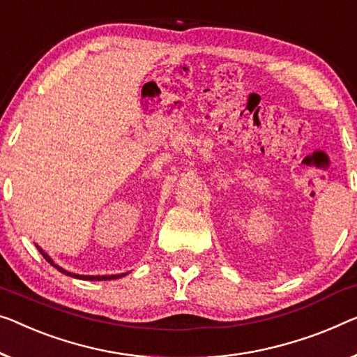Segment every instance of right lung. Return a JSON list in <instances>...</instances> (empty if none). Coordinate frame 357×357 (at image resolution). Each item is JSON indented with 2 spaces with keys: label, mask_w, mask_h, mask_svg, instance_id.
Listing matches in <instances>:
<instances>
[{
  "label": "right lung",
  "mask_w": 357,
  "mask_h": 357,
  "mask_svg": "<svg viewBox=\"0 0 357 357\" xmlns=\"http://www.w3.org/2000/svg\"><path fill=\"white\" fill-rule=\"evenodd\" d=\"M36 248L40 250V253L43 255V258H45L47 263H51L57 271H61V273L70 275V278H77V279H83V280H112V279H119V278H123V275H126V274H116V275H79V274H72V273H68V271L62 269L61 266H57V264L52 263V259H51L50 257H47V255H46L45 252H43V250H41L38 245H36Z\"/></svg>",
  "instance_id": "1"
}]
</instances>
